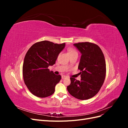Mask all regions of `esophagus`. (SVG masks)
<instances>
[{"mask_svg":"<svg viewBox=\"0 0 128 128\" xmlns=\"http://www.w3.org/2000/svg\"><path fill=\"white\" fill-rule=\"evenodd\" d=\"M62 79H65V78H67V76H65V75H62Z\"/></svg>","mask_w":128,"mask_h":128,"instance_id":"esophagus-1","label":"esophagus"}]
</instances>
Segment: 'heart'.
<instances>
[{"instance_id": "obj_1", "label": "heart", "mask_w": 128, "mask_h": 128, "mask_svg": "<svg viewBox=\"0 0 128 128\" xmlns=\"http://www.w3.org/2000/svg\"><path fill=\"white\" fill-rule=\"evenodd\" d=\"M68 54L69 55L71 54H72V53H77L76 50L75 49L72 48H69L68 49Z\"/></svg>"}]
</instances>
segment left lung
<instances>
[{"label": "left lung", "mask_w": 128, "mask_h": 128, "mask_svg": "<svg viewBox=\"0 0 128 128\" xmlns=\"http://www.w3.org/2000/svg\"><path fill=\"white\" fill-rule=\"evenodd\" d=\"M82 54L78 69L80 80L70 77L67 90L74 97L80 100L90 99L98 94L106 77V61L99 46L90 42L74 44Z\"/></svg>", "instance_id": "obj_1"}]
</instances>
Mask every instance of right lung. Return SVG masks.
Segmentation results:
<instances>
[{
	"mask_svg": "<svg viewBox=\"0 0 128 128\" xmlns=\"http://www.w3.org/2000/svg\"><path fill=\"white\" fill-rule=\"evenodd\" d=\"M65 43L55 44L48 40L33 44L25 56L22 68L25 84L32 94L45 98L53 94L61 75L50 71L49 66L55 64Z\"/></svg>",
	"mask_w": 128,
	"mask_h": 128,
	"instance_id": "1",
	"label": "right lung"
}]
</instances>
